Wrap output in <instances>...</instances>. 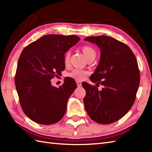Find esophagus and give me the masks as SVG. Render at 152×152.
Here are the masks:
<instances>
[{
    "label": "esophagus",
    "mask_w": 152,
    "mask_h": 152,
    "mask_svg": "<svg viewBox=\"0 0 152 152\" xmlns=\"http://www.w3.org/2000/svg\"><path fill=\"white\" fill-rule=\"evenodd\" d=\"M76 83H77V86H78V88H80V87L82 86V83L80 82V81H76Z\"/></svg>",
    "instance_id": "obj_1"
}]
</instances>
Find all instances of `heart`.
I'll return each instance as SVG.
<instances>
[{"label": "heart", "instance_id": "b5f03b06", "mask_svg": "<svg viewBox=\"0 0 152 152\" xmlns=\"http://www.w3.org/2000/svg\"><path fill=\"white\" fill-rule=\"evenodd\" d=\"M81 50L88 60L95 59L96 55V52L95 50L93 47L88 46V45H85V46H83L81 48ZM70 52H66L65 56H64V63L66 66L69 65L70 63ZM88 74V71L85 70L74 69L68 74V76L74 80H78V81H81V80H83V78H85L86 76Z\"/></svg>", "mask_w": 152, "mask_h": 152}]
</instances>
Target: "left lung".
<instances>
[{
  "label": "left lung",
  "instance_id": "left-lung-1",
  "mask_svg": "<svg viewBox=\"0 0 152 152\" xmlns=\"http://www.w3.org/2000/svg\"><path fill=\"white\" fill-rule=\"evenodd\" d=\"M85 40L101 49V59L90 80L96 86H104L99 91L97 87L82 83L86 110L94 121L110 124L124 117L134 104L140 83L137 61L129 47L114 38L102 35Z\"/></svg>",
  "mask_w": 152,
  "mask_h": 152
}]
</instances>
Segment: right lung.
<instances>
[{"label": "right lung", "mask_w": 152, "mask_h": 152, "mask_svg": "<svg viewBox=\"0 0 152 152\" xmlns=\"http://www.w3.org/2000/svg\"><path fill=\"white\" fill-rule=\"evenodd\" d=\"M79 40L75 35L46 34L22 51L15 84L23 111L31 120L51 125L65 114L68 99L77 88L76 82L68 78L57 88L50 80L64 70V53Z\"/></svg>", "instance_id": "right-lung-1"}]
</instances>
